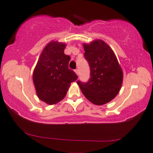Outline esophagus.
<instances>
[{"mask_svg":"<svg viewBox=\"0 0 153 153\" xmlns=\"http://www.w3.org/2000/svg\"><path fill=\"white\" fill-rule=\"evenodd\" d=\"M74 72H75V73H76L77 75L79 74V70H75Z\"/></svg>","mask_w":153,"mask_h":153,"instance_id":"34e87169","label":"esophagus"}]
</instances>
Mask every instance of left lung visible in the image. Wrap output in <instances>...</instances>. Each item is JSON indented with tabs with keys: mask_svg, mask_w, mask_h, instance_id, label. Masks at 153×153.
<instances>
[{
	"mask_svg": "<svg viewBox=\"0 0 153 153\" xmlns=\"http://www.w3.org/2000/svg\"><path fill=\"white\" fill-rule=\"evenodd\" d=\"M84 57L89 64L91 77L88 82L77 81L83 95L96 105H103L114 99L123 83L122 69L113 50L97 39L83 44Z\"/></svg>",
	"mask_w": 153,
	"mask_h": 153,
	"instance_id": "8db88e82",
	"label": "left lung"
}]
</instances>
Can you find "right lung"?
Here are the masks:
<instances>
[{
    "label": "right lung",
    "mask_w": 153,
    "mask_h": 153,
    "mask_svg": "<svg viewBox=\"0 0 153 153\" xmlns=\"http://www.w3.org/2000/svg\"><path fill=\"white\" fill-rule=\"evenodd\" d=\"M65 44L52 41L42 52L33 72L37 97L48 104H55L65 97L70 83L78 78L69 69L70 56L64 53Z\"/></svg>",
    "instance_id": "right-lung-1"
}]
</instances>
